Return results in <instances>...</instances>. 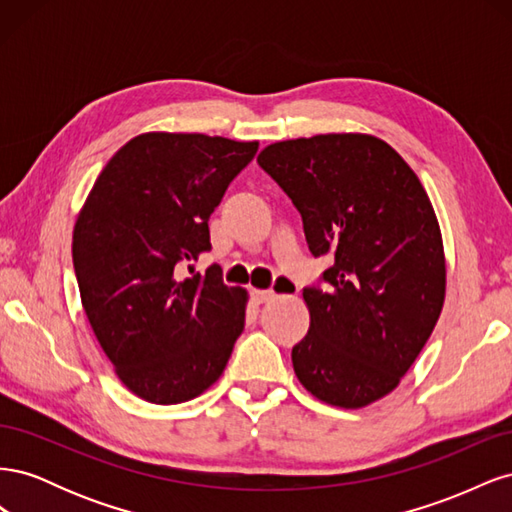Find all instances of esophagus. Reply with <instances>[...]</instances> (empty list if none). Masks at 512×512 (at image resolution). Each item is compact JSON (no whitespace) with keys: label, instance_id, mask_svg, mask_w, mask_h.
Returning <instances> with one entry per match:
<instances>
[{"label":"esophagus","instance_id":"esophagus-1","mask_svg":"<svg viewBox=\"0 0 512 512\" xmlns=\"http://www.w3.org/2000/svg\"><path fill=\"white\" fill-rule=\"evenodd\" d=\"M277 288H280L284 294H292L294 290H297V286H294L290 280H286V277H280V280H277ZM275 297L277 294L273 290H252V299L256 303H269Z\"/></svg>","mask_w":512,"mask_h":512}]
</instances>
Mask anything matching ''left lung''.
I'll return each instance as SVG.
<instances>
[{"instance_id":"obj_1","label":"left lung","mask_w":512,"mask_h":512,"mask_svg":"<svg viewBox=\"0 0 512 512\" xmlns=\"http://www.w3.org/2000/svg\"><path fill=\"white\" fill-rule=\"evenodd\" d=\"M260 168L303 218L327 286L303 301L309 331L292 348L299 382L337 408L389 395L421 354L446 294L442 232L414 170L380 138L318 134L265 147Z\"/></svg>"}]
</instances>
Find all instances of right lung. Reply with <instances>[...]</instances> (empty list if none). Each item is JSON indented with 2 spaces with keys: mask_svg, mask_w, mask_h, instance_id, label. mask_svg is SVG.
<instances>
[{
  "mask_svg": "<svg viewBox=\"0 0 512 512\" xmlns=\"http://www.w3.org/2000/svg\"><path fill=\"white\" fill-rule=\"evenodd\" d=\"M258 143L145 132L102 168L72 235L83 309L126 389L183 404L218 382L243 333L247 290L218 265L181 277L211 250L209 218Z\"/></svg>",
  "mask_w": 512,
  "mask_h": 512,
  "instance_id": "add662e5",
  "label": "right lung"
}]
</instances>
